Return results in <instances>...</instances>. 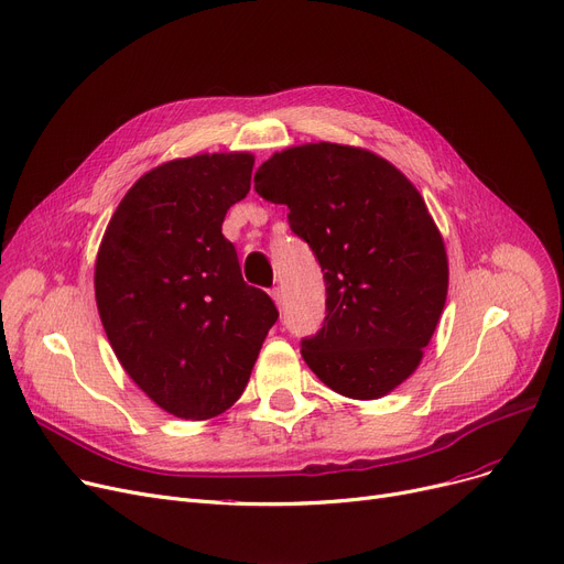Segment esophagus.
I'll return each instance as SVG.
<instances>
[{"label": "esophagus", "mask_w": 564, "mask_h": 564, "mask_svg": "<svg viewBox=\"0 0 564 564\" xmlns=\"http://www.w3.org/2000/svg\"><path fill=\"white\" fill-rule=\"evenodd\" d=\"M270 294H272V300H274V302H276V304H281V290H279V288H276V285H274V288H272V290H270Z\"/></svg>", "instance_id": "1"}]
</instances>
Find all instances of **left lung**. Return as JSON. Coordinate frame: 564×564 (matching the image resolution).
<instances>
[{
  "instance_id": "1",
  "label": "left lung",
  "mask_w": 564,
  "mask_h": 564,
  "mask_svg": "<svg viewBox=\"0 0 564 564\" xmlns=\"http://www.w3.org/2000/svg\"><path fill=\"white\" fill-rule=\"evenodd\" d=\"M253 183L288 205L327 283V317L302 340L304 361L340 395H387L421 364L448 294L425 200L387 160L327 141L276 153Z\"/></svg>"
}]
</instances>
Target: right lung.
<instances>
[{"label": "right lung", "instance_id": "right-lung-1", "mask_svg": "<svg viewBox=\"0 0 564 564\" xmlns=\"http://www.w3.org/2000/svg\"><path fill=\"white\" fill-rule=\"evenodd\" d=\"M251 171L249 153L153 169L118 203L98 251L96 302L116 357L177 419H213L240 398L279 319L221 232Z\"/></svg>", "mask_w": 564, "mask_h": 564}]
</instances>
